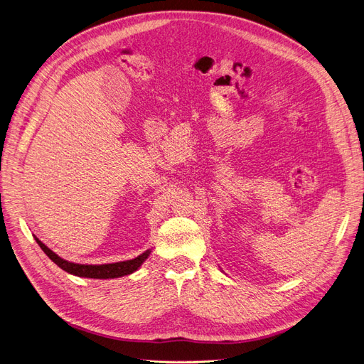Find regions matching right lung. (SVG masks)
<instances>
[{"mask_svg": "<svg viewBox=\"0 0 364 364\" xmlns=\"http://www.w3.org/2000/svg\"><path fill=\"white\" fill-rule=\"evenodd\" d=\"M36 243L40 245L41 250L46 252V255L54 262L60 267L62 270L78 276V277H88V279H117V277H122L127 274H131L136 272L139 267L147 259V257L150 255V250H147L146 252H143L141 255H139L137 258L134 259H128V261H119V262H112V264H100V265H87V264H75V262H69L63 258H60L57 254H54L48 246H46L40 239L35 236Z\"/></svg>", "mask_w": 364, "mask_h": 364, "instance_id": "add662e5", "label": "right lung"}]
</instances>
